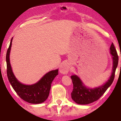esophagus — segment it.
<instances>
[{
  "instance_id": "obj_1",
  "label": "esophagus",
  "mask_w": 121,
  "mask_h": 121,
  "mask_svg": "<svg viewBox=\"0 0 121 121\" xmlns=\"http://www.w3.org/2000/svg\"><path fill=\"white\" fill-rule=\"evenodd\" d=\"M70 65L68 63H65L61 65L60 67V73L63 74L68 73V72L70 69Z\"/></svg>"
}]
</instances>
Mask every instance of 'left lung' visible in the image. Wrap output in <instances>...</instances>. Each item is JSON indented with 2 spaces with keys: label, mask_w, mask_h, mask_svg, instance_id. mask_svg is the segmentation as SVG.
Masks as SVG:
<instances>
[{
  "label": "left lung",
  "mask_w": 121,
  "mask_h": 121,
  "mask_svg": "<svg viewBox=\"0 0 121 121\" xmlns=\"http://www.w3.org/2000/svg\"><path fill=\"white\" fill-rule=\"evenodd\" d=\"M110 50L113 60L112 72L109 80L104 85L93 89H90L85 86L77 76L73 75L71 76L73 83V90L71 95V98L76 103L81 105H86L97 101L105 93L113 82L115 71L118 65V56L113 43L112 44Z\"/></svg>",
  "instance_id": "1"
}]
</instances>
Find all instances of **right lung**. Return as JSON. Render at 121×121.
I'll use <instances>...</instances> for the list:
<instances>
[{
  "instance_id": "add662e5",
  "label": "right lung",
  "mask_w": 121,
  "mask_h": 121,
  "mask_svg": "<svg viewBox=\"0 0 121 121\" xmlns=\"http://www.w3.org/2000/svg\"><path fill=\"white\" fill-rule=\"evenodd\" d=\"M12 39L8 48L6 60L7 63V75L10 83L17 95L29 103L38 104L44 102L48 98L51 83L56 75L58 69L51 71L46 73L37 83L31 85H26L20 83L13 73L9 62V53Z\"/></svg>"
}]
</instances>
